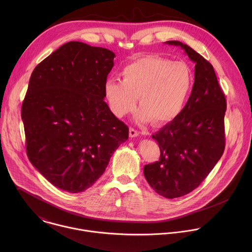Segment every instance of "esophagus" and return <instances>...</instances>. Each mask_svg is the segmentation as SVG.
<instances>
[{"mask_svg":"<svg viewBox=\"0 0 252 252\" xmlns=\"http://www.w3.org/2000/svg\"><path fill=\"white\" fill-rule=\"evenodd\" d=\"M139 132L137 131V130H135L134 128H130V130H129V135H130V137L131 138H135V137H138L139 136Z\"/></svg>","mask_w":252,"mask_h":252,"instance_id":"1","label":"esophagus"}]
</instances>
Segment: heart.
<instances>
[{"instance_id": "obj_1", "label": "heart", "mask_w": 252, "mask_h": 252, "mask_svg": "<svg viewBox=\"0 0 252 252\" xmlns=\"http://www.w3.org/2000/svg\"><path fill=\"white\" fill-rule=\"evenodd\" d=\"M121 80L109 79L105 97L111 112L123 117L139 105L137 119L156 126L174 120L184 108L194 84V74L184 62L148 55L126 65Z\"/></svg>"}]
</instances>
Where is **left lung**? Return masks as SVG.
Listing matches in <instances>:
<instances>
[{
	"label": "left lung",
	"mask_w": 252,
	"mask_h": 252,
	"mask_svg": "<svg viewBox=\"0 0 252 252\" xmlns=\"http://www.w3.org/2000/svg\"><path fill=\"white\" fill-rule=\"evenodd\" d=\"M180 45L195 63L191 95L180 114L152 139L160 147L158 161L147 164L144 175L159 195L174 199L196 189L214 169L225 148V95L213 65L187 44Z\"/></svg>",
	"instance_id": "1"
}]
</instances>
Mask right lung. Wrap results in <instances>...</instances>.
I'll use <instances>...</instances> for the list:
<instances>
[{
	"label": "right lung",
	"instance_id": "add662e5",
	"mask_svg": "<svg viewBox=\"0 0 252 252\" xmlns=\"http://www.w3.org/2000/svg\"><path fill=\"white\" fill-rule=\"evenodd\" d=\"M114 57L107 48L70 41L31 74L21 108L27 155L64 191L91 187L129 137L128 126L104 101Z\"/></svg>",
	"mask_w": 252,
	"mask_h": 252
}]
</instances>
